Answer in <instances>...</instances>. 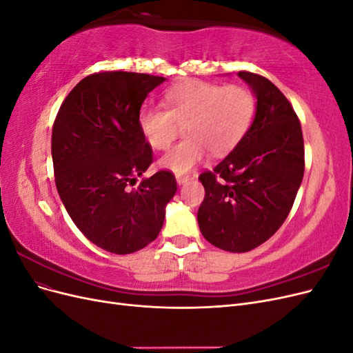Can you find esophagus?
Segmentation results:
<instances>
[{
    "label": "esophagus",
    "instance_id": "34e87169",
    "mask_svg": "<svg viewBox=\"0 0 353 353\" xmlns=\"http://www.w3.org/2000/svg\"><path fill=\"white\" fill-rule=\"evenodd\" d=\"M188 181H190L188 175H176V183L179 185H184L185 183H188Z\"/></svg>",
    "mask_w": 353,
    "mask_h": 353
}]
</instances>
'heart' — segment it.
Here are the masks:
<instances>
[{
  "mask_svg": "<svg viewBox=\"0 0 353 353\" xmlns=\"http://www.w3.org/2000/svg\"><path fill=\"white\" fill-rule=\"evenodd\" d=\"M254 114L256 99L249 88L191 79L166 91L165 109L141 108L138 128L153 150H166L184 126L185 140L163 154L159 165L185 174L208 152L223 156L234 150L249 132Z\"/></svg>",
  "mask_w": 353,
  "mask_h": 353,
  "instance_id": "1",
  "label": "heart"
}]
</instances>
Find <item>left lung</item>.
Segmentation results:
<instances>
[{"label":"left lung","mask_w":353,"mask_h":353,"mask_svg":"<svg viewBox=\"0 0 353 353\" xmlns=\"http://www.w3.org/2000/svg\"><path fill=\"white\" fill-rule=\"evenodd\" d=\"M258 103L249 132L234 150L199 179L205 199L197 212L210 244L249 252L276 232L302 184L305 147L301 121L275 85L258 73L239 72Z\"/></svg>","instance_id":"1"}]
</instances>
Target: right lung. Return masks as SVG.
Returning a JSON list of instances; mask_svg holds the SVG:
<instances>
[{
    "label": "right lung",
    "instance_id": "add662e5",
    "mask_svg": "<svg viewBox=\"0 0 353 353\" xmlns=\"http://www.w3.org/2000/svg\"><path fill=\"white\" fill-rule=\"evenodd\" d=\"M163 81L121 70L88 74L68 94L52 125L59 196L83 236L110 253H134L154 241L176 193L166 169L134 187L153 163L138 112Z\"/></svg>",
    "mask_w": 353,
    "mask_h": 353
}]
</instances>
